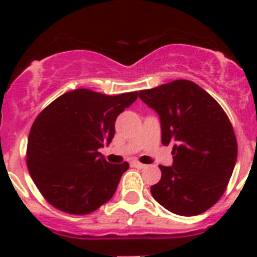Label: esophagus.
<instances>
[{
  "instance_id": "esophagus-1",
  "label": "esophagus",
  "mask_w": 257,
  "mask_h": 257,
  "mask_svg": "<svg viewBox=\"0 0 257 257\" xmlns=\"http://www.w3.org/2000/svg\"><path fill=\"white\" fill-rule=\"evenodd\" d=\"M133 166H134V167H136V169H144V167H145V165L138 162V161H133Z\"/></svg>"
}]
</instances>
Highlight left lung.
<instances>
[{"label": "left lung", "mask_w": 257, "mask_h": 257, "mask_svg": "<svg viewBox=\"0 0 257 257\" xmlns=\"http://www.w3.org/2000/svg\"><path fill=\"white\" fill-rule=\"evenodd\" d=\"M139 97L160 115L162 144H174L172 165L160 166L162 178L152 185V196L176 215L205 212L225 192L237 161V140L228 115L188 79L143 90Z\"/></svg>", "instance_id": "8db88e82"}]
</instances>
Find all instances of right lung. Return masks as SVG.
Returning a JSON list of instances; mask_svg holds the SVG:
<instances>
[{"instance_id":"add662e5","label":"right lung","mask_w":257,"mask_h":257,"mask_svg":"<svg viewBox=\"0 0 257 257\" xmlns=\"http://www.w3.org/2000/svg\"><path fill=\"white\" fill-rule=\"evenodd\" d=\"M138 92L106 96L87 88L65 92L33 122L27 166L50 205L86 215L112 198L128 163L112 165L99 149L114 138L115 119Z\"/></svg>"}]
</instances>
